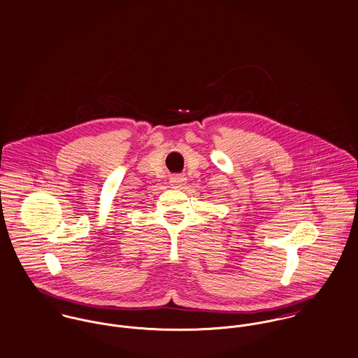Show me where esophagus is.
<instances>
[{"label": "esophagus", "mask_w": 358, "mask_h": 358, "mask_svg": "<svg viewBox=\"0 0 358 358\" xmlns=\"http://www.w3.org/2000/svg\"><path fill=\"white\" fill-rule=\"evenodd\" d=\"M185 182V178L182 176H173L170 178V184L173 185V188H181Z\"/></svg>", "instance_id": "1"}]
</instances>
